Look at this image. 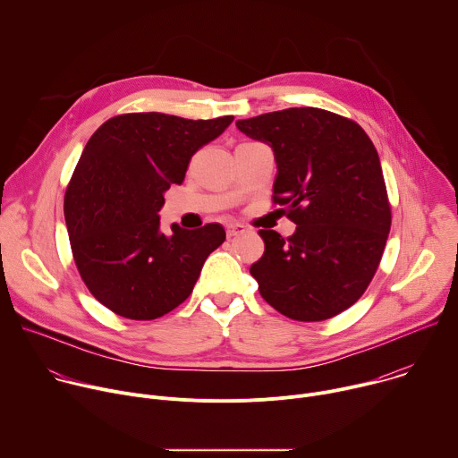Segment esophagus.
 <instances>
[{
	"instance_id": "esophagus-1",
	"label": "esophagus",
	"mask_w": 458,
	"mask_h": 458,
	"mask_svg": "<svg viewBox=\"0 0 458 458\" xmlns=\"http://www.w3.org/2000/svg\"><path fill=\"white\" fill-rule=\"evenodd\" d=\"M244 230H246V228H244L241 223H232V225L226 226V235H228V239H232V237H235V235L244 233Z\"/></svg>"
}]
</instances>
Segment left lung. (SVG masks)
Returning a JSON list of instances; mask_svg holds the SVG:
<instances>
[{"instance_id":"left-lung-1","label":"left lung","mask_w":458,"mask_h":458,"mask_svg":"<svg viewBox=\"0 0 458 458\" xmlns=\"http://www.w3.org/2000/svg\"><path fill=\"white\" fill-rule=\"evenodd\" d=\"M277 163L274 201L292 237L260 230L265 253L250 274L263 299L293 320L350 308L373 279L391 226L380 159L364 130L334 112L301 106L239 119Z\"/></svg>"}]
</instances>
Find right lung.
I'll return each mask as SVG.
<instances>
[{"mask_svg":"<svg viewBox=\"0 0 458 458\" xmlns=\"http://www.w3.org/2000/svg\"><path fill=\"white\" fill-rule=\"evenodd\" d=\"M233 115L184 119L161 112L115 115L89 140L64 193L76 267L114 313L157 318L191 293L225 228L161 232L165 191L184 181L191 156L219 138Z\"/></svg>","mask_w":458,"mask_h":458,"instance_id":"1","label":"right lung"}]
</instances>
